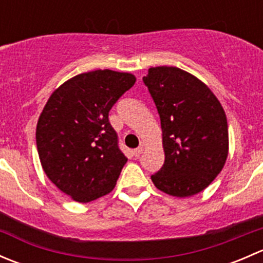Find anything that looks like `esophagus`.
<instances>
[{
  "label": "esophagus",
  "instance_id": "34e87169",
  "mask_svg": "<svg viewBox=\"0 0 263 263\" xmlns=\"http://www.w3.org/2000/svg\"><path fill=\"white\" fill-rule=\"evenodd\" d=\"M142 151H144V147H142V146H140V147L135 148V150H134V155L136 156V158H137V156H140V155H141V154H142Z\"/></svg>",
  "mask_w": 263,
  "mask_h": 263
}]
</instances>
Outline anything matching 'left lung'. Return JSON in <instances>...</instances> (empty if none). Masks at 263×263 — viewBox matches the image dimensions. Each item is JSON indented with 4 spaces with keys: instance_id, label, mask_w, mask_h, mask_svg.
Returning a JSON list of instances; mask_svg holds the SVG:
<instances>
[{
    "instance_id": "8db88e82",
    "label": "left lung",
    "mask_w": 263,
    "mask_h": 263,
    "mask_svg": "<svg viewBox=\"0 0 263 263\" xmlns=\"http://www.w3.org/2000/svg\"><path fill=\"white\" fill-rule=\"evenodd\" d=\"M142 80L160 116L165 155L151 181L173 197L197 195L222 171L229 154L224 108L205 82L178 67H150Z\"/></svg>"
}]
</instances>
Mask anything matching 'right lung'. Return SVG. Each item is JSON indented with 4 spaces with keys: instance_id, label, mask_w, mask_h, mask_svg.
<instances>
[{
    "instance_id": "obj_1",
    "label": "right lung",
    "mask_w": 263,
    "mask_h": 263,
    "mask_svg": "<svg viewBox=\"0 0 263 263\" xmlns=\"http://www.w3.org/2000/svg\"><path fill=\"white\" fill-rule=\"evenodd\" d=\"M135 75L95 70L68 79L50 94L38 123L36 148L49 181L76 202L112 192L127 158L108 113Z\"/></svg>"
}]
</instances>
